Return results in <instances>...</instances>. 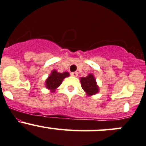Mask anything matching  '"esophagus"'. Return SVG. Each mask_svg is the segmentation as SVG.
I'll return each mask as SVG.
<instances>
[{"instance_id": "obj_1", "label": "esophagus", "mask_w": 146, "mask_h": 146, "mask_svg": "<svg viewBox=\"0 0 146 146\" xmlns=\"http://www.w3.org/2000/svg\"><path fill=\"white\" fill-rule=\"evenodd\" d=\"M70 75H71L72 76H73V77H77L78 75V72H73V73H70Z\"/></svg>"}]
</instances>
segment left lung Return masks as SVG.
<instances>
[{
	"label": "left lung",
	"mask_w": 146,
	"mask_h": 146,
	"mask_svg": "<svg viewBox=\"0 0 146 146\" xmlns=\"http://www.w3.org/2000/svg\"><path fill=\"white\" fill-rule=\"evenodd\" d=\"M80 82L81 87L87 96H93L99 92V87L92 73H89L87 77L80 78Z\"/></svg>",
	"instance_id": "1"
}]
</instances>
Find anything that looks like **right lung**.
Returning <instances> with one entry per match:
<instances>
[{"instance_id": "obj_1", "label": "right lung", "mask_w": 146, "mask_h": 146, "mask_svg": "<svg viewBox=\"0 0 146 146\" xmlns=\"http://www.w3.org/2000/svg\"><path fill=\"white\" fill-rule=\"evenodd\" d=\"M69 76L70 74L68 72L59 73L56 70H52L50 76L46 79L45 83V87L51 92H54L62 83L64 78L68 77Z\"/></svg>"}]
</instances>
